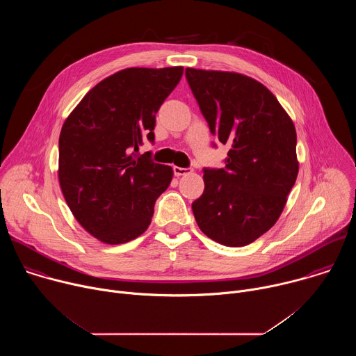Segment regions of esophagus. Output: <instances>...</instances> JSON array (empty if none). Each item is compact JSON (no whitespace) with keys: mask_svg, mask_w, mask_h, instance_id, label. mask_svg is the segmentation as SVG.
Returning <instances> with one entry per match:
<instances>
[{"mask_svg":"<svg viewBox=\"0 0 356 356\" xmlns=\"http://www.w3.org/2000/svg\"><path fill=\"white\" fill-rule=\"evenodd\" d=\"M173 172H175V175H176V176H183V175L190 173V172H191V169H188V168H179V166H175V168H173Z\"/></svg>","mask_w":356,"mask_h":356,"instance_id":"obj_1","label":"esophagus"}]
</instances>
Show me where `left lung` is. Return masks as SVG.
Segmentation results:
<instances>
[{
	"instance_id": "8db88e82",
	"label": "left lung",
	"mask_w": 356,
	"mask_h": 356,
	"mask_svg": "<svg viewBox=\"0 0 356 356\" xmlns=\"http://www.w3.org/2000/svg\"><path fill=\"white\" fill-rule=\"evenodd\" d=\"M186 77L211 134L229 146L224 169H204L194 218L221 245H249L276 224L296 183L294 124L255 79L191 67Z\"/></svg>"
}]
</instances>
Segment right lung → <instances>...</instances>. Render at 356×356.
<instances>
[{"mask_svg": "<svg viewBox=\"0 0 356 356\" xmlns=\"http://www.w3.org/2000/svg\"><path fill=\"white\" fill-rule=\"evenodd\" d=\"M183 67H129L94 86L66 118L59 138V183L79 224L118 245L142 235L173 169L136 156L155 139V115Z\"/></svg>", "mask_w": 356, "mask_h": 356, "instance_id": "add662e5", "label": "right lung"}]
</instances>
